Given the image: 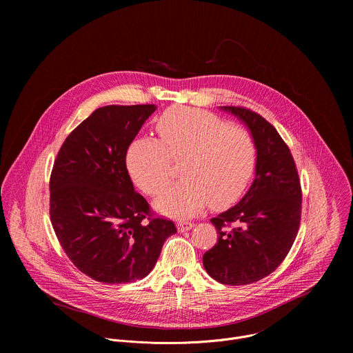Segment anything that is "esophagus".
Listing matches in <instances>:
<instances>
[{
  "instance_id": "34e87169",
  "label": "esophagus",
  "mask_w": 353,
  "mask_h": 353,
  "mask_svg": "<svg viewBox=\"0 0 353 353\" xmlns=\"http://www.w3.org/2000/svg\"><path fill=\"white\" fill-rule=\"evenodd\" d=\"M192 226H194V223H191V222H187V221H180V222L177 223V229H179V232H185V230H190Z\"/></svg>"
}]
</instances>
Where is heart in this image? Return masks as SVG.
I'll return each instance as SVG.
<instances>
[{
	"label": "heart",
	"instance_id": "obj_1",
	"mask_svg": "<svg viewBox=\"0 0 353 353\" xmlns=\"http://www.w3.org/2000/svg\"><path fill=\"white\" fill-rule=\"evenodd\" d=\"M157 132L159 141L139 138L130 145L127 169L141 191L154 195L172 179L173 161L183 162V180L155 199L162 214L191 216L210 201L214 207L232 204L256 174L253 135L210 112L173 106L157 120Z\"/></svg>",
	"mask_w": 353,
	"mask_h": 353
}]
</instances>
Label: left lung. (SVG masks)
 Wrapping results in <instances>:
<instances>
[{
	"mask_svg": "<svg viewBox=\"0 0 353 353\" xmlns=\"http://www.w3.org/2000/svg\"><path fill=\"white\" fill-rule=\"evenodd\" d=\"M222 109L248 127L259 162L239 204L211 219L219 236L203 263L223 285H248L268 276L288 256L300 226L301 187L290 150L271 123L245 108Z\"/></svg>",
	"mask_w": 353,
	"mask_h": 353,
	"instance_id": "1",
	"label": "left lung"
}]
</instances>
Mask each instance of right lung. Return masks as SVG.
<instances>
[{
	"mask_svg": "<svg viewBox=\"0 0 353 353\" xmlns=\"http://www.w3.org/2000/svg\"><path fill=\"white\" fill-rule=\"evenodd\" d=\"M155 105L105 106L64 141L50 176V221L72 264L103 283L145 278L174 223L154 218L130 179L127 149Z\"/></svg>",
	"mask_w": 353,
	"mask_h": 353,
	"instance_id": "right-lung-1",
	"label": "right lung"
}]
</instances>
